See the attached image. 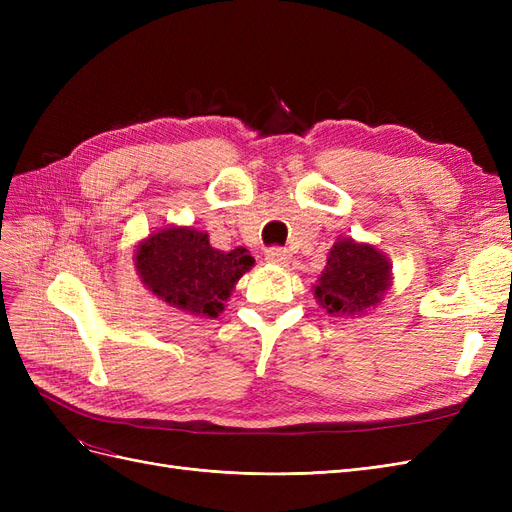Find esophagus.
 I'll use <instances>...</instances> for the list:
<instances>
[{
  "label": "esophagus",
  "instance_id": "obj_1",
  "mask_svg": "<svg viewBox=\"0 0 512 512\" xmlns=\"http://www.w3.org/2000/svg\"><path fill=\"white\" fill-rule=\"evenodd\" d=\"M267 260L271 262V265L286 267L288 262H290V252L284 250V247H269V250H267Z\"/></svg>",
  "mask_w": 512,
  "mask_h": 512
}]
</instances>
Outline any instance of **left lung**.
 <instances>
[{"label": "left lung", "instance_id": "obj_1", "mask_svg": "<svg viewBox=\"0 0 512 512\" xmlns=\"http://www.w3.org/2000/svg\"><path fill=\"white\" fill-rule=\"evenodd\" d=\"M391 286V262L374 245L339 239L314 286L316 301L331 316H354L380 303Z\"/></svg>", "mask_w": 512, "mask_h": 512}]
</instances>
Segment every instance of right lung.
Masks as SVG:
<instances>
[{
    "label": "right lung",
    "instance_id": "obj_1",
    "mask_svg": "<svg viewBox=\"0 0 512 512\" xmlns=\"http://www.w3.org/2000/svg\"><path fill=\"white\" fill-rule=\"evenodd\" d=\"M134 262L143 284L158 299L192 316L218 318L254 258L245 247L215 250L207 232L170 226L138 245Z\"/></svg>",
    "mask_w": 512,
    "mask_h": 512
}]
</instances>
